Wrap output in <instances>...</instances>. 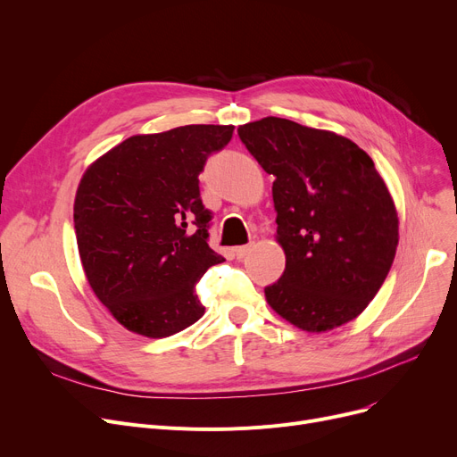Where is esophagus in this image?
<instances>
[{
  "label": "esophagus",
  "instance_id": "obj_1",
  "mask_svg": "<svg viewBox=\"0 0 457 457\" xmlns=\"http://www.w3.org/2000/svg\"><path fill=\"white\" fill-rule=\"evenodd\" d=\"M250 250H252V245L237 246V248H235V255H237V259H243V257H246V255L250 253Z\"/></svg>",
  "mask_w": 457,
  "mask_h": 457
}]
</instances>
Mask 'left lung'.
<instances>
[{"mask_svg":"<svg viewBox=\"0 0 457 457\" xmlns=\"http://www.w3.org/2000/svg\"><path fill=\"white\" fill-rule=\"evenodd\" d=\"M274 176L281 278L265 287L270 307L307 331L353 320L386 281L398 216L374 161L331 131L267 116L237 129Z\"/></svg>","mask_w":457,"mask_h":457,"instance_id":"left-lung-1","label":"left lung"}]
</instances>
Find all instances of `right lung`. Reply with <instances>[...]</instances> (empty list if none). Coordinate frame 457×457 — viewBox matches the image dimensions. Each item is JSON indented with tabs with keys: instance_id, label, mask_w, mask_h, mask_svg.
I'll use <instances>...</instances> for the list:
<instances>
[{
	"instance_id": "1",
	"label": "right lung",
	"mask_w": 457,
	"mask_h": 457,
	"mask_svg": "<svg viewBox=\"0 0 457 457\" xmlns=\"http://www.w3.org/2000/svg\"><path fill=\"white\" fill-rule=\"evenodd\" d=\"M231 137L233 126L205 124L135 135L85 172L74 204L81 262L129 331L161 339L204 315L195 287L224 257L209 246L198 176Z\"/></svg>"
}]
</instances>
